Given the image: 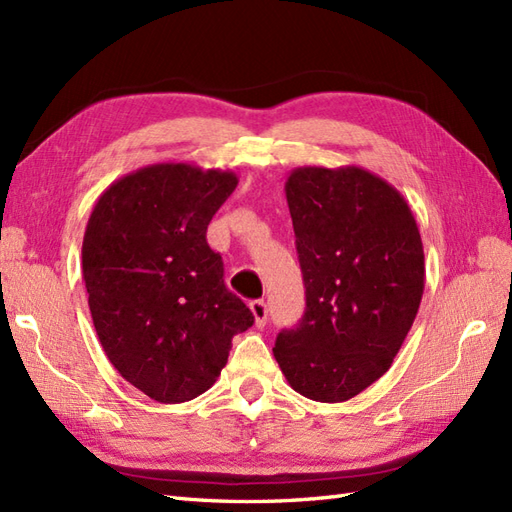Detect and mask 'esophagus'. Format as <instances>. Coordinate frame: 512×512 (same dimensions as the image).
<instances>
[{
    "label": "esophagus",
    "instance_id": "esophagus-1",
    "mask_svg": "<svg viewBox=\"0 0 512 512\" xmlns=\"http://www.w3.org/2000/svg\"><path fill=\"white\" fill-rule=\"evenodd\" d=\"M250 310H252V314H254L256 325H258V327H265V323H267V314H269V310H267V303L262 301V299H256V301H252V303H250Z\"/></svg>",
    "mask_w": 512,
    "mask_h": 512
}]
</instances>
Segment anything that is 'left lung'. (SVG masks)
Listing matches in <instances>:
<instances>
[{
	"mask_svg": "<svg viewBox=\"0 0 512 512\" xmlns=\"http://www.w3.org/2000/svg\"><path fill=\"white\" fill-rule=\"evenodd\" d=\"M306 312L275 338L290 388L342 403L383 377L424 293V250L409 204L357 165L295 168L286 181Z\"/></svg>",
	"mask_w": 512,
	"mask_h": 512,
	"instance_id": "obj_1",
	"label": "left lung"
}]
</instances>
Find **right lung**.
<instances>
[{"instance_id":"right-lung-1","label":"right lung","mask_w":512,"mask_h":512,"mask_svg":"<svg viewBox=\"0 0 512 512\" xmlns=\"http://www.w3.org/2000/svg\"><path fill=\"white\" fill-rule=\"evenodd\" d=\"M230 170L155 163L118 178L88 219L81 267L92 323L120 375L157 403L204 394L254 314L224 284L206 228Z\"/></svg>"}]
</instances>
